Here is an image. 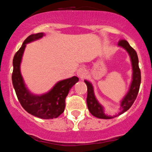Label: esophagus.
<instances>
[{
    "mask_svg": "<svg viewBox=\"0 0 152 152\" xmlns=\"http://www.w3.org/2000/svg\"><path fill=\"white\" fill-rule=\"evenodd\" d=\"M86 69L84 68H80L78 69L77 71V76H79V78L81 79H83L85 76H86Z\"/></svg>",
    "mask_w": 152,
    "mask_h": 152,
    "instance_id": "esophagus-1",
    "label": "esophagus"
}]
</instances>
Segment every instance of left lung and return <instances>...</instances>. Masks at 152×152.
Here are the masks:
<instances>
[{"label":"left lung","instance_id":"obj_1","mask_svg":"<svg viewBox=\"0 0 152 152\" xmlns=\"http://www.w3.org/2000/svg\"><path fill=\"white\" fill-rule=\"evenodd\" d=\"M118 47L122 48L126 50L128 53L131 59V66H132V80L131 84L126 95L121 101V107L120 112L115 115H108L104 113V107H103L99 101L96 99L94 94V86L92 84L87 80H84L87 86V98H86V103H87L88 109L92 115L101 119H111L120 115L123 114L126 112L132 106V104L136 100L138 91H139L140 84H141V71H140L139 66H138V58L136 52L132 47L129 45L126 40H121L118 43Z\"/></svg>","mask_w":152,"mask_h":152}]
</instances>
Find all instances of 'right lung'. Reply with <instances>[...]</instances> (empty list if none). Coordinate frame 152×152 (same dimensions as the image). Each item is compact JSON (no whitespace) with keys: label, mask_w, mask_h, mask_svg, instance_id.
Instances as JSON below:
<instances>
[{"label":"right lung","mask_w":152,"mask_h":152,"mask_svg":"<svg viewBox=\"0 0 152 152\" xmlns=\"http://www.w3.org/2000/svg\"><path fill=\"white\" fill-rule=\"evenodd\" d=\"M43 32L31 34L23 42L15 54L13 60L12 83L16 96L23 108L29 114L42 118L53 119L63 113L66 107V98L71 87L79 81L76 76L59 81L48 92L42 94L31 93L28 89L21 73V63L26 44L41 39Z\"/></svg>","instance_id":"add662e5"}]
</instances>
